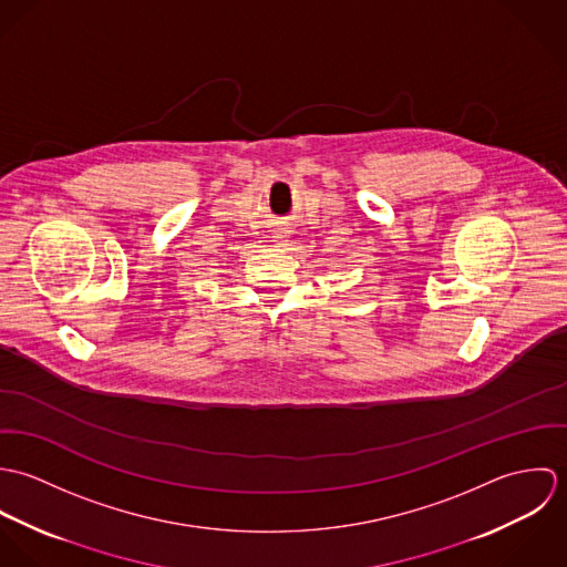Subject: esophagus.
Listing matches in <instances>:
<instances>
[{
    "label": "esophagus",
    "mask_w": 567,
    "mask_h": 567,
    "mask_svg": "<svg viewBox=\"0 0 567 567\" xmlns=\"http://www.w3.org/2000/svg\"><path fill=\"white\" fill-rule=\"evenodd\" d=\"M277 238H279V236H277Z\"/></svg>",
    "instance_id": "1"
}]
</instances>
